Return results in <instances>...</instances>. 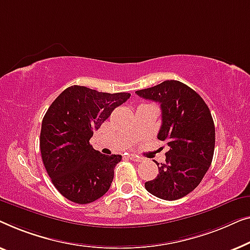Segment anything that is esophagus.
Segmentation results:
<instances>
[{
	"label": "esophagus",
	"instance_id": "1",
	"mask_svg": "<svg viewBox=\"0 0 250 250\" xmlns=\"http://www.w3.org/2000/svg\"><path fill=\"white\" fill-rule=\"evenodd\" d=\"M130 160L131 161H133V162H142V157H139V156H137V155H133V154H131V155H129L128 156Z\"/></svg>",
	"mask_w": 250,
	"mask_h": 250
}]
</instances>
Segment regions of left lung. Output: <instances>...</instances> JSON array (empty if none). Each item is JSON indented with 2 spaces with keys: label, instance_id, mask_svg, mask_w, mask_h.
<instances>
[{
  "label": "left lung",
  "instance_id": "8db88e82",
  "mask_svg": "<svg viewBox=\"0 0 250 250\" xmlns=\"http://www.w3.org/2000/svg\"><path fill=\"white\" fill-rule=\"evenodd\" d=\"M136 94L160 103L157 138L168 146L165 163L156 162L159 174L145 182L146 190L164 200L182 198L200 184L212 163L215 126L209 108L199 94L178 80H165Z\"/></svg>",
  "mask_w": 250,
  "mask_h": 250
}]
</instances>
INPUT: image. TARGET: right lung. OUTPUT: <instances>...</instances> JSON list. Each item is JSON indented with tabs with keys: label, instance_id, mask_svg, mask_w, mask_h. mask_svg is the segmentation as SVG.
Masks as SVG:
<instances>
[{
	"label": "right lung",
	"instance_id": "right-lung-1",
	"mask_svg": "<svg viewBox=\"0 0 250 250\" xmlns=\"http://www.w3.org/2000/svg\"><path fill=\"white\" fill-rule=\"evenodd\" d=\"M129 97V93H101L75 85L63 90L48 107L42 122V160L54 187L66 199L89 204L110 189L122 156L103 155L89 139Z\"/></svg>",
	"mask_w": 250,
	"mask_h": 250
}]
</instances>
